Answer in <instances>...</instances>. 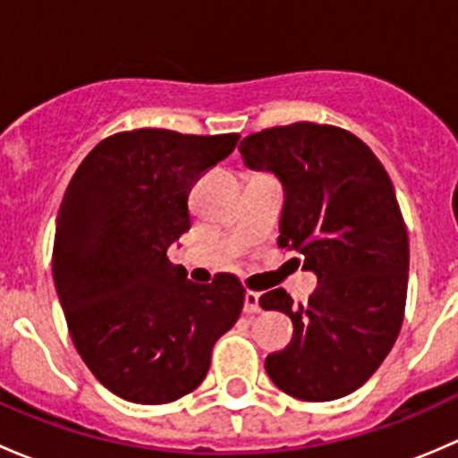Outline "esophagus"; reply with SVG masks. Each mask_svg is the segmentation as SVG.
Wrapping results in <instances>:
<instances>
[{
  "label": "esophagus",
  "mask_w": 458,
  "mask_h": 458,
  "mask_svg": "<svg viewBox=\"0 0 458 458\" xmlns=\"http://www.w3.org/2000/svg\"><path fill=\"white\" fill-rule=\"evenodd\" d=\"M243 310H246L248 315H255V312L261 310V306H259V293H255V290H248L246 293V299H243Z\"/></svg>",
  "instance_id": "34e87169"
}]
</instances>
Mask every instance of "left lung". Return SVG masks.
<instances>
[{"instance_id": "1", "label": "left lung", "mask_w": 458, "mask_h": 458, "mask_svg": "<svg viewBox=\"0 0 458 458\" xmlns=\"http://www.w3.org/2000/svg\"><path fill=\"white\" fill-rule=\"evenodd\" d=\"M239 152L281 179L279 246L318 279L306 306L281 288L259 299L294 326L290 344L266 357L267 377L294 399H341L377 372L403 323L410 243L394 186L366 143L330 123L266 128Z\"/></svg>"}]
</instances>
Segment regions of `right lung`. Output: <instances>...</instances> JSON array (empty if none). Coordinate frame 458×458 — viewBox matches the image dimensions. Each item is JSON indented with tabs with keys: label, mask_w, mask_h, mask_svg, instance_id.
Here are the masks:
<instances>
[{
	"label": "right lung",
	"mask_w": 458,
	"mask_h": 458,
	"mask_svg": "<svg viewBox=\"0 0 458 458\" xmlns=\"http://www.w3.org/2000/svg\"><path fill=\"white\" fill-rule=\"evenodd\" d=\"M164 128L114 132L72 174L57 215L53 279L88 370L113 394L159 405L195 390L246 288L230 272L192 284L168 259L191 230L188 195L237 146Z\"/></svg>",
	"instance_id": "right-lung-1"
}]
</instances>
